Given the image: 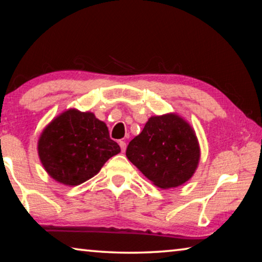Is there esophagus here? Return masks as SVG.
I'll use <instances>...</instances> for the list:
<instances>
[{"label": "esophagus", "mask_w": 262, "mask_h": 262, "mask_svg": "<svg viewBox=\"0 0 262 262\" xmlns=\"http://www.w3.org/2000/svg\"><path fill=\"white\" fill-rule=\"evenodd\" d=\"M119 145H120V148H121V150H122V152H125L126 147H127L126 142H125V141H119Z\"/></svg>", "instance_id": "obj_1"}]
</instances>
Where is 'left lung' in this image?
<instances>
[{
	"mask_svg": "<svg viewBox=\"0 0 262 262\" xmlns=\"http://www.w3.org/2000/svg\"><path fill=\"white\" fill-rule=\"evenodd\" d=\"M126 156L144 177L162 189L192 178L201 157L194 128L177 113L150 117L128 144Z\"/></svg>",
	"mask_w": 262,
	"mask_h": 262,
	"instance_id": "1",
	"label": "left lung"
}]
</instances>
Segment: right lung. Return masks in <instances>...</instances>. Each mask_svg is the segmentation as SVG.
<instances>
[{
  "instance_id": "add662e5",
  "label": "right lung",
  "mask_w": 262,
  "mask_h": 262,
  "mask_svg": "<svg viewBox=\"0 0 262 262\" xmlns=\"http://www.w3.org/2000/svg\"><path fill=\"white\" fill-rule=\"evenodd\" d=\"M108 128L92 112L68 108L43 128L38 155L43 168L57 183L77 186L95 177L104 164L120 152Z\"/></svg>"
}]
</instances>
